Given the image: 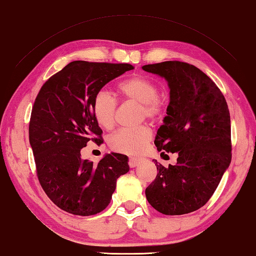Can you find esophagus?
Returning <instances> with one entry per match:
<instances>
[{"label": "esophagus", "instance_id": "1", "mask_svg": "<svg viewBox=\"0 0 256 256\" xmlns=\"http://www.w3.org/2000/svg\"><path fill=\"white\" fill-rule=\"evenodd\" d=\"M138 163H140V158H129L128 161V164L130 168H135L138 166Z\"/></svg>", "mask_w": 256, "mask_h": 256}]
</instances>
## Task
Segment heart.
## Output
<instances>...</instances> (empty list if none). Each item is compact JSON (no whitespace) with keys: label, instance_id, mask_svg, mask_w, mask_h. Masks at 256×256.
<instances>
[{"label":"heart","instance_id":"b5f03b06","mask_svg":"<svg viewBox=\"0 0 256 256\" xmlns=\"http://www.w3.org/2000/svg\"><path fill=\"white\" fill-rule=\"evenodd\" d=\"M116 95L121 100H132L140 103V118L148 119L153 122L160 121L166 114V106L160 95V87L152 78L146 76H132L116 85ZM118 103L106 90H100L92 100V112L100 127L111 129L116 124ZM152 132L146 126L136 129H120L113 134L108 140L111 148L128 156H140L148 148Z\"/></svg>","mask_w":256,"mask_h":256}]
</instances>
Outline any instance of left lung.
Here are the masks:
<instances>
[{"instance_id": "left-lung-1", "label": "left lung", "mask_w": 256, "mask_h": 256, "mask_svg": "<svg viewBox=\"0 0 256 256\" xmlns=\"http://www.w3.org/2000/svg\"><path fill=\"white\" fill-rule=\"evenodd\" d=\"M143 70L169 84L168 116L154 144L161 156L178 153L174 166L154 161L158 174L146 198L166 216L187 214L208 203L232 161L229 108L219 87L195 66L166 61Z\"/></svg>"}]
</instances>
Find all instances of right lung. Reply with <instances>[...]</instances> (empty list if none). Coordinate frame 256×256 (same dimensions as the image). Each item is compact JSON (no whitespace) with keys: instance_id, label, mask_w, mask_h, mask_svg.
<instances>
[{"instance_id":"right-lung-1","label":"right lung","mask_w":256,"mask_h":256,"mask_svg":"<svg viewBox=\"0 0 256 256\" xmlns=\"http://www.w3.org/2000/svg\"><path fill=\"white\" fill-rule=\"evenodd\" d=\"M134 69L129 64L72 61L44 82L29 121V143L45 194L66 212L93 216L111 202L116 179L129 171L124 154H106L98 164L84 160L88 142L103 143L92 112L100 88Z\"/></svg>"}]
</instances>
